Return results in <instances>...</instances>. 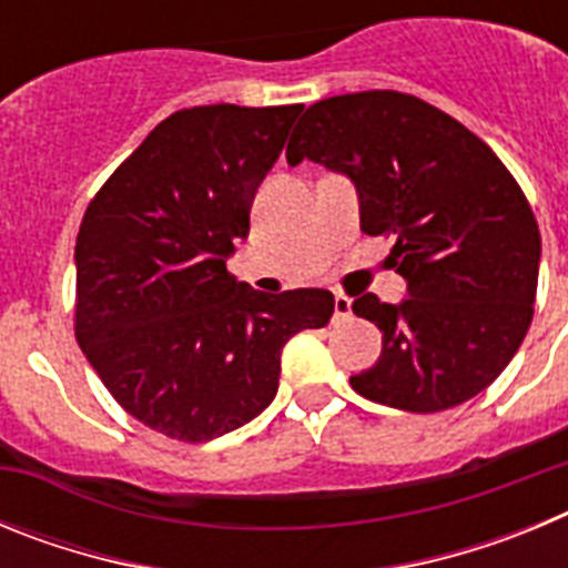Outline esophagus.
Returning a JSON list of instances; mask_svg holds the SVG:
<instances>
[{"instance_id": "obj_1", "label": "esophagus", "mask_w": 568, "mask_h": 568, "mask_svg": "<svg viewBox=\"0 0 568 568\" xmlns=\"http://www.w3.org/2000/svg\"><path fill=\"white\" fill-rule=\"evenodd\" d=\"M353 315V301L346 298V295H335V315L333 321H346Z\"/></svg>"}]
</instances>
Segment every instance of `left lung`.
Here are the masks:
<instances>
[{
	"instance_id": "8db88e82",
	"label": "left lung",
	"mask_w": 568,
	"mask_h": 568,
	"mask_svg": "<svg viewBox=\"0 0 568 568\" xmlns=\"http://www.w3.org/2000/svg\"><path fill=\"white\" fill-rule=\"evenodd\" d=\"M304 159L353 179L361 230L393 239L386 264L409 284L398 307L353 301L384 333L355 393L406 413L484 393L524 344L538 293L540 230L515 175L458 119L398 90L310 104L287 144L290 164Z\"/></svg>"
}]
</instances>
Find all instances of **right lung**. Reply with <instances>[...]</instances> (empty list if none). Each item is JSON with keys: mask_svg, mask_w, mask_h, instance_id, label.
Listing matches in <instances>:
<instances>
[{"mask_svg": "<svg viewBox=\"0 0 568 568\" xmlns=\"http://www.w3.org/2000/svg\"><path fill=\"white\" fill-rule=\"evenodd\" d=\"M301 104L184 108L88 204L73 329L124 413L184 444L227 435L278 393L281 349L327 327V290L264 295L227 255Z\"/></svg>", "mask_w": 568, "mask_h": 568, "instance_id": "right-lung-1", "label": "right lung"}]
</instances>
